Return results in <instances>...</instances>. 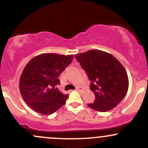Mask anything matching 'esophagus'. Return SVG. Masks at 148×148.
<instances>
[{
  "label": "esophagus",
  "instance_id": "obj_1",
  "mask_svg": "<svg viewBox=\"0 0 148 148\" xmlns=\"http://www.w3.org/2000/svg\"><path fill=\"white\" fill-rule=\"evenodd\" d=\"M82 90V88H81V86H78V87L76 88V91H80V90Z\"/></svg>",
  "mask_w": 148,
  "mask_h": 148
}]
</instances>
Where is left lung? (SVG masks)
Returning <instances> with one entry per match:
<instances>
[{
	"mask_svg": "<svg viewBox=\"0 0 148 148\" xmlns=\"http://www.w3.org/2000/svg\"><path fill=\"white\" fill-rule=\"evenodd\" d=\"M76 59L90 80V90L95 100L90 108L106 112L115 108L126 95L129 87L127 72L123 64L108 53L90 50L76 54Z\"/></svg>",
	"mask_w": 148,
	"mask_h": 148,
	"instance_id": "1",
	"label": "left lung"
}]
</instances>
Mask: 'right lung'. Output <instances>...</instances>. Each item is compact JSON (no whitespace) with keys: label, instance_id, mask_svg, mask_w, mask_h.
<instances>
[{"label":"right lung","instance_id":"obj_1","mask_svg":"<svg viewBox=\"0 0 148 148\" xmlns=\"http://www.w3.org/2000/svg\"><path fill=\"white\" fill-rule=\"evenodd\" d=\"M73 55L43 53L29 61L20 77L19 90L23 99L33 111L51 115L65 103L68 95L56 88L58 77L72 62Z\"/></svg>","mask_w":148,"mask_h":148}]
</instances>
